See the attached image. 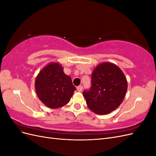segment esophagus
Returning <instances> with one entry per match:
<instances>
[{
  "label": "esophagus",
  "instance_id": "1",
  "mask_svg": "<svg viewBox=\"0 0 156 156\" xmlns=\"http://www.w3.org/2000/svg\"><path fill=\"white\" fill-rule=\"evenodd\" d=\"M82 89H83V86L82 85H79L77 87V90L78 92H81Z\"/></svg>",
  "mask_w": 156,
  "mask_h": 156
}]
</instances>
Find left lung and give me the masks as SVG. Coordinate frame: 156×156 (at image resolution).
<instances>
[{"label": "left lung", "mask_w": 156, "mask_h": 156, "mask_svg": "<svg viewBox=\"0 0 156 156\" xmlns=\"http://www.w3.org/2000/svg\"><path fill=\"white\" fill-rule=\"evenodd\" d=\"M127 88L122 71L115 64L104 62L94 69L91 87L84 90L83 96L90 109L98 115H107L119 107Z\"/></svg>", "instance_id": "1"}]
</instances>
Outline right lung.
Here are the masks:
<instances>
[{
	"mask_svg": "<svg viewBox=\"0 0 156 156\" xmlns=\"http://www.w3.org/2000/svg\"><path fill=\"white\" fill-rule=\"evenodd\" d=\"M35 88L40 100L51 108L66 105L76 90L72 79L64 73L58 63H51L40 71Z\"/></svg>",
	"mask_w": 156,
	"mask_h": 156,
	"instance_id": "1",
	"label": "right lung"
}]
</instances>
